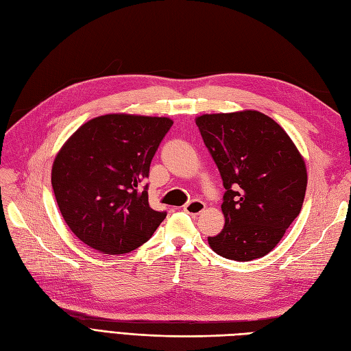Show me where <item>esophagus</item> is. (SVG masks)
Wrapping results in <instances>:
<instances>
[{
    "label": "esophagus",
    "mask_w": 351,
    "mask_h": 351,
    "mask_svg": "<svg viewBox=\"0 0 351 351\" xmlns=\"http://www.w3.org/2000/svg\"><path fill=\"white\" fill-rule=\"evenodd\" d=\"M205 204L202 200H197V199H193V200H190V202H187V204L184 205V210L187 212V214H190V215H199L202 210L205 209Z\"/></svg>",
    "instance_id": "1"
}]
</instances>
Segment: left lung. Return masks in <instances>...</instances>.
Wrapping results in <instances>:
<instances>
[{"label": "left lung", "instance_id": "obj_1", "mask_svg": "<svg viewBox=\"0 0 351 351\" xmlns=\"http://www.w3.org/2000/svg\"><path fill=\"white\" fill-rule=\"evenodd\" d=\"M219 169L224 228L208 237L219 256L247 262L268 254L300 214L307 173L290 136L259 111L196 119Z\"/></svg>", "mask_w": 351, "mask_h": 351}]
</instances>
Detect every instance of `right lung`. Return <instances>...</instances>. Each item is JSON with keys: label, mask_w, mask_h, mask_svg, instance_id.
<instances>
[{"label": "right lung", "mask_w": 351, "mask_h": 351, "mask_svg": "<svg viewBox=\"0 0 351 351\" xmlns=\"http://www.w3.org/2000/svg\"><path fill=\"white\" fill-rule=\"evenodd\" d=\"M171 125L167 117L107 114L84 123L61 147L51 183L80 241L104 254H123L152 237L167 212L149 206L142 183Z\"/></svg>", "instance_id": "obj_1"}]
</instances>
